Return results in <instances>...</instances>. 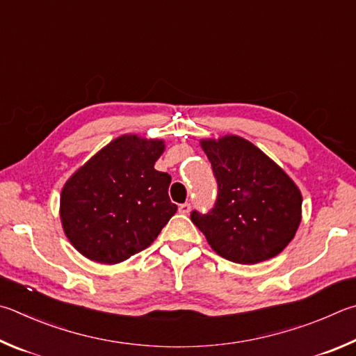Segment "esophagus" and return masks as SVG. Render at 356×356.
Masks as SVG:
<instances>
[{"instance_id":"1","label":"esophagus","mask_w":356,"mask_h":356,"mask_svg":"<svg viewBox=\"0 0 356 356\" xmlns=\"http://www.w3.org/2000/svg\"><path fill=\"white\" fill-rule=\"evenodd\" d=\"M190 210H191V204H188V202L179 205V211L184 213V215H186V213H190Z\"/></svg>"}]
</instances>
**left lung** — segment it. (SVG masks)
<instances>
[{
	"label": "left lung",
	"mask_w": 356,
	"mask_h": 356,
	"mask_svg": "<svg viewBox=\"0 0 356 356\" xmlns=\"http://www.w3.org/2000/svg\"><path fill=\"white\" fill-rule=\"evenodd\" d=\"M218 182L209 213L191 221L225 260L255 264L286 248L302 219V195L282 168L238 135L200 141Z\"/></svg>",
	"instance_id": "obj_1"
}]
</instances>
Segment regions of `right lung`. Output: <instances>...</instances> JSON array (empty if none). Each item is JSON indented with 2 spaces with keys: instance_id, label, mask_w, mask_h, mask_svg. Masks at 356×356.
Instances as JSON below:
<instances>
[{
  "instance_id": "1",
  "label": "right lung",
  "mask_w": 356,
  "mask_h": 356,
  "mask_svg": "<svg viewBox=\"0 0 356 356\" xmlns=\"http://www.w3.org/2000/svg\"><path fill=\"white\" fill-rule=\"evenodd\" d=\"M163 151V140L121 135L67 180L60 219L83 257L116 264L159 236L177 211L168 196L171 176L154 168Z\"/></svg>"
}]
</instances>
